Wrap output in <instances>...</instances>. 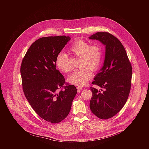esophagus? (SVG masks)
Masks as SVG:
<instances>
[{"label": "esophagus", "mask_w": 149, "mask_h": 149, "mask_svg": "<svg viewBox=\"0 0 149 149\" xmlns=\"http://www.w3.org/2000/svg\"><path fill=\"white\" fill-rule=\"evenodd\" d=\"M77 91L79 92H80L81 90H82V89H83V88L82 87H81V86H77Z\"/></svg>", "instance_id": "34e87169"}]
</instances>
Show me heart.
I'll use <instances>...</instances> for the list:
<instances>
[{
  "instance_id": "heart-1",
  "label": "heart",
  "mask_w": 149,
  "mask_h": 149,
  "mask_svg": "<svg viewBox=\"0 0 149 149\" xmlns=\"http://www.w3.org/2000/svg\"><path fill=\"white\" fill-rule=\"evenodd\" d=\"M69 52L80 58L79 67L68 78L71 84L77 86L85 85L92 76V71L97 70L102 63L103 50L102 46L97 43L89 45L88 43L79 40L69 48ZM56 66L62 72L67 73L72 70L69 58L65 53H60L56 58Z\"/></svg>"
}]
</instances>
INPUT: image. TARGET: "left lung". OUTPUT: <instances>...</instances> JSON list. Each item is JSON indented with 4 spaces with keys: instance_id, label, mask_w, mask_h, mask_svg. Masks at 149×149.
<instances>
[{
    "instance_id": "left-lung-1",
    "label": "left lung",
    "mask_w": 149,
    "mask_h": 149,
    "mask_svg": "<svg viewBox=\"0 0 149 149\" xmlns=\"http://www.w3.org/2000/svg\"><path fill=\"white\" fill-rule=\"evenodd\" d=\"M106 46L103 65L94 77L93 84L102 89L91 87L92 96L89 107L102 119L118 113L127 102L131 89L132 67L126 50L120 41L107 32H98L89 37Z\"/></svg>"
}]
</instances>
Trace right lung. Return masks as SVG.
<instances>
[{
	"label": "right lung",
	"instance_id": "add662e5",
	"mask_svg": "<svg viewBox=\"0 0 149 149\" xmlns=\"http://www.w3.org/2000/svg\"><path fill=\"white\" fill-rule=\"evenodd\" d=\"M70 40L61 36L41 38L26 52L21 66L23 90L30 104L43 119L57 123L69 114L77 92L73 85L65 86V79L56 69V58Z\"/></svg>",
	"mask_w": 149,
	"mask_h": 149
}]
</instances>
